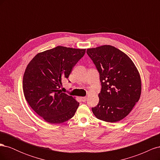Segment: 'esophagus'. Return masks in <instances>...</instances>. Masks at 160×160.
<instances>
[{
	"instance_id": "obj_1",
	"label": "esophagus",
	"mask_w": 160,
	"mask_h": 160,
	"mask_svg": "<svg viewBox=\"0 0 160 160\" xmlns=\"http://www.w3.org/2000/svg\"><path fill=\"white\" fill-rule=\"evenodd\" d=\"M80 99L82 101H83V102H85V101H86V100H87L86 97H81Z\"/></svg>"
}]
</instances>
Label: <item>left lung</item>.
<instances>
[{
	"instance_id": "left-lung-1",
	"label": "left lung",
	"mask_w": 160,
	"mask_h": 160,
	"mask_svg": "<svg viewBox=\"0 0 160 160\" xmlns=\"http://www.w3.org/2000/svg\"><path fill=\"white\" fill-rule=\"evenodd\" d=\"M99 72L101 91L99 103L92 111L106 122L123 119L140 98L142 81L139 71L130 58L111 45L87 49Z\"/></svg>"
}]
</instances>
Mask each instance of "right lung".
I'll list each match as a JSON object with an SVG mask.
<instances>
[{
  "instance_id": "right-lung-1",
  "label": "right lung",
  "mask_w": 160,
  "mask_h": 160,
  "mask_svg": "<svg viewBox=\"0 0 160 160\" xmlns=\"http://www.w3.org/2000/svg\"><path fill=\"white\" fill-rule=\"evenodd\" d=\"M85 53V49L58 46L38 53L28 64L22 80L24 95L47 122L62 123L74 116L79 103L60 88Z\"/></svg>"
}]
</instances>
